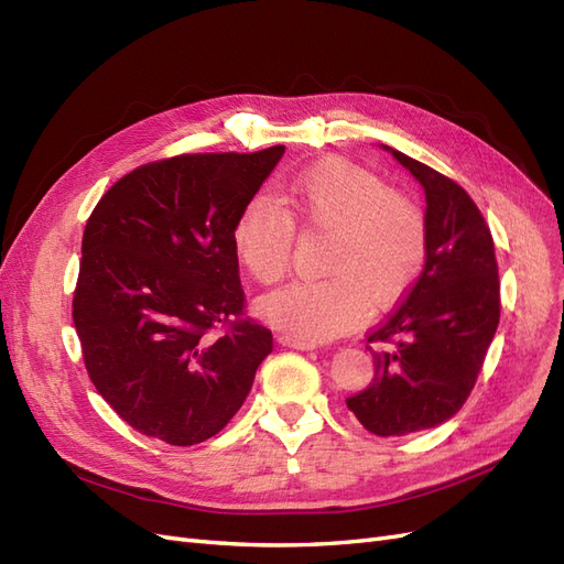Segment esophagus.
<instances>
[{"label": "esophagus", "instance_id": "obj_1", "mask_svg": "<svg viewBox=\"0 0 564 564\" xmlns=\"http://www.w3.org/2000/svg\"><path fill=\"white\" fill-rule=\"evenodd\" d=\"M280 344L286 346V348H294V350H315L317 344H305V340H296L292 336H280Z\"/></svg>", "mask_w": 564, "mask_h": 564}]
</instances>
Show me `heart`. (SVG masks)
Wrapping results in <instances>:
<instances>
[{"instance_id":"obj_1","label":"heart","mask_w":564,"mask_h":564,"mask_svg":"<svg viewBox=\"0 0 564 564\" xmlns=\"http://www.w3.org/2000/svg\"><path fill=\"white\" fill-rule=\"evenodd\" d=\"M253 197L232 228L240 263L275 284L292 256L294 224L332 232L324 280L292 282L268 294L259 313L284 336L322 344L352 329L373 308L398 303L419 280L429 228L419 204L350 162H327L296 176L282 195Z\"/></svg>"}]
</instances>
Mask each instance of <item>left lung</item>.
<instances>
[{
  "instance_id": "obj_1",
  "label": "left lung",
  "mask_w": 564,
  "mask_h": 564,
  "mask_svg": "<svg viewBox=\"0 0 564 564\" xmlns=\"http://www.w3.org/2000/svg\"><path fill=\"white\" fill-rule=\"evenodd\" d=\"M381 148L421 183L429 228L423 272L367 338L373 383L346 400L369 433L390 437L435 429L464 406L501 301L491 232L470 195L404 152Z\"/></svg>"
}]
</instances>
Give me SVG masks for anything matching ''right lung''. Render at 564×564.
I'll use <instances>...</instances> for the list:
<instances>
[{
  "label": "right lung",
  "instance_id": "right-lung-1",
  "mask_svg": "<svg viewBox=\"0 0 564 564\" xmlns=\"http://www.w3.org/2000/svg\"><path fill=\"white\" fill-rule=\"evenodd\" d=\"M282 155L272 145L152 162L87 220L73 299L84 365L148 437L191 447L216 435L272 350L270 329L242 317L232 228Z\"/></svg>",
  "mask_w": 564,
  "mask_h": 564
}]
</instances>
